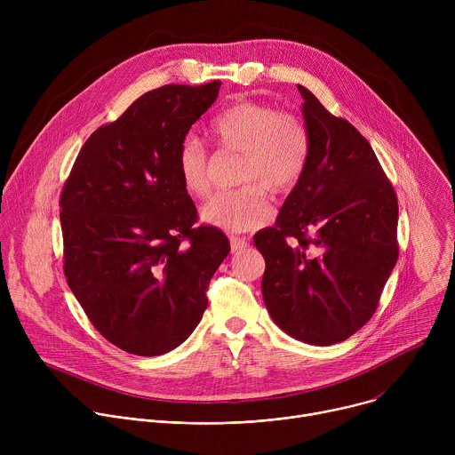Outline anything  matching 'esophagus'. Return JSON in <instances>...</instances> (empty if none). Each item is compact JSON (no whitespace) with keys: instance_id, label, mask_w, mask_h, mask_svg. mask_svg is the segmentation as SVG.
Instances as JSON below:
<instances>
[{"instance_id":"1","label":"esophagus","mask_w":455,"mask_h":455,"mask_svg":"<svg viewBox=\"0 0 455 455\" xmlns=\"http://www.w3.org/2000/svg\"><path fill=\"white\" fill-rule=\"evenodd\" d=\"M248 246V241L244 237H235V235H230V250L235 253V251H241Z\"/></svg>"}]
</instances>
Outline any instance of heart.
Masks as SVG:
<instances>
[{"label":"heart","instance_id":"b5f03b06","mask_svg":"<svg viewBox=\"0 0 455 455\" xmlns=\"http://www.w3.org/2000/svg\"><path fill=\"white\" fill-rule=\"evenodd\" d=\"M209 135L223 153L241 155L235 190L220 192L202 209V220L228 232L261 227L272 216L268 192H291L309 162V133L304 122L286 111L257 100H239L220 111L209 124ZM181 187L194 198H205L212 188V165L205 146L185 137L176 153Z\"/></svg>","mask_w":455,"mask_h":455}]
</instances>
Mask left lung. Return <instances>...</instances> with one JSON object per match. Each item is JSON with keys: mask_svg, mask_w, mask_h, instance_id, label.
<instances>
[{"mask_svg": "<svg viewBox=\"0 0 455 455\" xmlns=\"http://www.w3.org/2000/svg\"><path fill=\"white\" fill-rule=\"evenodd\" d=\"M311 151L272 228L263 299L277 326L313 346L339 344L374 315L398 261V198L371 144L299 84Z\"/></svg>", "mask_w": 455, "mask_h": 455, "instance_id": "1", "label": "left lung"}]
</instances>
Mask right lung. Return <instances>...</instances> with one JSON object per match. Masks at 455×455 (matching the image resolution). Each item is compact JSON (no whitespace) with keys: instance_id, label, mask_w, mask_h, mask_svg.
Instances as JSON below:
<instances>
[{"instance_id":"add662e5","label":"right lung","mask_w":455,"mask_h":455,"mask_svg":"<svg viewBox=\"0 0 455 455\" xmlns=\"http://www.w3.org/2000/svg\"><path fill=\"white\" fill-rule=\"evenodd\" d=\"M221 83L165 84L100 125L60 192L64 275L93 328L139 356L178 347L198 326L228 237L198 223L176 153Z\"/></svg>"}]
</instances>
